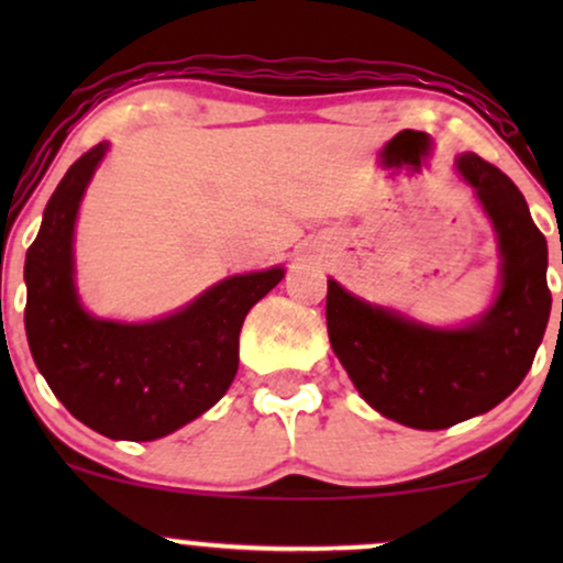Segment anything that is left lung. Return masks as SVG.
<instances>
[{"instance_id":"obj_1","label":"left lung","mask_w":563,"mask_h":563,"mask_svg":"<svg viewBox=\"0 0 563 563\" xmlns=\"http://www.w3.org/2000/svg\"><path fill=\"white\" fill-rule=\"evenodd\" d=\"M457 169L493 219L503 256V288L479 322L434 331L328 280L335 357L367 405L412 429H448L500 405L532 367L551 318L548 243L519 187L474 153L461 156Z\"/></svg>"}]
</instances>
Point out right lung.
Masks as SVG:
<instances>
[{
	"label": "right lung",
	"instance_id": "obj_1",
	"mask_svg": "<svg viewBox=\"0 0 563 563\" xmlns=\"http://www.w3.org/2000/svg\"><path fill=\"white\" fill-rule=\"evenodd\" d=\"M106 142L55 187L25 254V335L55 397L97 434L151 442L190 423L224 397L238 373V335L249 309L283 269L235 275L172 318L121 325L95 320L74 290V222Z\"/></svg>",
	"mask_w": 563,
	"mask_h": 563
}]
</instances>
